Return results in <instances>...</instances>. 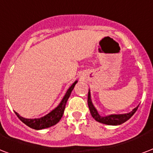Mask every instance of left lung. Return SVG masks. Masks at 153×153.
Instances as JSON below:
<instances>
[{"mask_svg": "<svg viewBox=\"0 0 153 153\" xmlns=\"http://www.w3.org/2000/svg\"><path fill=\"white\" fill-rule=\"evenodd\" d=\"M87 102H88V107H89L90 112L91 114L92 117L95 119V120L100 122V123H104V124H108V125H120L122 124L129 119L131 118V116L134 115V113L136 112V110L138 109L139 105L135 108L133 110L130 111L129 113H126V114H120V115H109L107 116H101L99 114L97 109L95 108V106L93 105L91 101V91H88V97H87Z\"/></svg>", "mask_w": 153, "mask_h": 153, "instance_id": "8db88e82", "label": "left lung"}]
</instances>
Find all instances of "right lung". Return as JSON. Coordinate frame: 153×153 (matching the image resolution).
Wrapping results in <instances>:
<instances>
[{
	"instance_id": "right-lung-1",
	"label": "right lung",
	"mask_w": 153,
	"mask_h": 153,
	"mask_svg": "<svg viewBox=\"0 0 153 153\" xmlns=\"http://www.w3.org/2000/svg\"><path fill=\"white\" fill-rule=\"evenodd\" d=\"M77 82H78V81L76 80L71 87H69V89L66 91V94L64 95V97L62 98L60 103L53 110H52L51 112L48 113L47 115H44L42 117L38 119L23 118L17 112H15L16 115L20 119V120L22 121L28 127H30L33 129H35V130H41V129L50 128L51 126L55 125L56 123H58L59 120H61L62 117L64 110H65V108H66V102H67L70 95L71 94V91H73L74 86H75Z\"/></svg>"
}]
</instances>
